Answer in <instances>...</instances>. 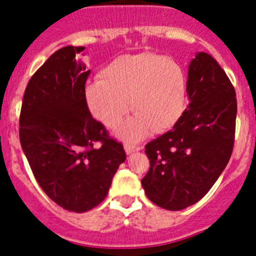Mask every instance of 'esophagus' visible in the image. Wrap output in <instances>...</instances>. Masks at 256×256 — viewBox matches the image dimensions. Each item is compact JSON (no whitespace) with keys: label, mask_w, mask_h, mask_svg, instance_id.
I'll use <instances>...</instances> for the list:
<instances>
[{"label":"esophagus","mask_w":256,"mask_h":256,"mask_svg":"<svg viewBox=\"0 0 256 256\" xmlns=\"http://www.w3.org/2000/svg\"><path fill=\"white\" fill-rule=\"evenodd\" d=\"M124 150H126V155H130L132 152H136V151H140L141 148L140 146H134V144H124Z\"/></svg>","instance_id":"obj_1"}]
</instances>
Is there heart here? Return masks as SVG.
Returning <instances> with one entry per match:
<instances>
[{
    "label": "heart",
    "instance_id": "b5f03b06",
    "mask_svg": "<svg viewBox=\"0 0 256 256\" xmlns=\"http://www.w3.org/2000/svg\"><path fill=\"white\" fill-rule=\"evenodd\" d=\"M84 98L94 119L108 128L120 123L130 100L136 115L118 136L138 141L150 128L162 132L180 120L186 108V74L180 62L158 54L123 55L104 68L101 80L86 87Z\"/></svg>",
    "mask_w": 256,
    "mask_h": 256
}]
</instances>
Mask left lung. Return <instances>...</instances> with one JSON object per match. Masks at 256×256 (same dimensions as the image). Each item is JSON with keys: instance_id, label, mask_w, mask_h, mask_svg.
<instances>
[{"instance_id": "left-lung-1", "label": "left lung", "mask_w": 256, "mask_h": 256, "mask_svg": "<svg viewBox=\"0 0 256 256\" xmlns=\"http://www.w3.org/2000/svg\"><path fill=\"white\" fill-rule=\"evenodd\" d=\"M188 108L173 130L146 144V196L166 210H182L206 195L230 162L234 142V88L209 54L188 65Z\"/></svg>"}]
</instances>
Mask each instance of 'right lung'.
<instances>
[{
	"label": "right lung",
	"instance_id": "add662e5",
	"mask_svg": "<svg viewBox=\"0 0 256 256\" xmlns=\"http://www.w3.org/2000/svg\"><path fill=\"white\" fill-rule=\"evenodd\" d=\"M84 47L52 54L29 80L20 112V144L44 194L62 209L84 212L102 202L126 160L86 104Z\"/></svg>",
	"mask_w": 256,
	"mask_h": 256
}]
</instances>
